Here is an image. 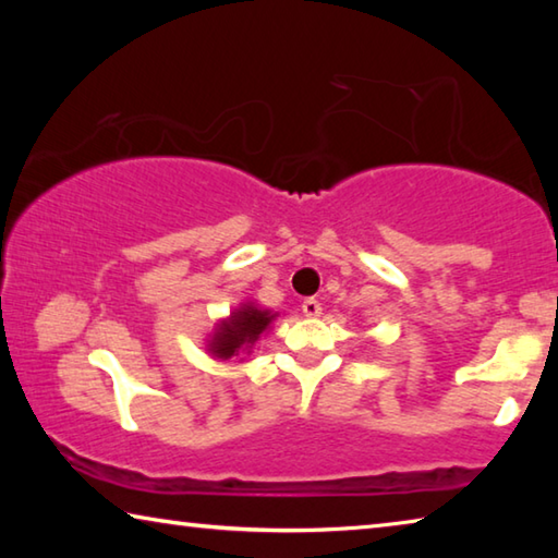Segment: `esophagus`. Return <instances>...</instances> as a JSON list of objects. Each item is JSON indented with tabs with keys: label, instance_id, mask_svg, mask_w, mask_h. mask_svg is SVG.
Wrapping results in <instances>:
<instances>
[{
	"label": "esophagus",
	"instance_id": "1",
	"mask_svg": "<svg viewBox=\"0 0 558 558\" xmlns=\"http://www.w3.org/2000/svg\"><path fill=\"white\" fill-rule=\"evenodd\" d=\"M302 313H305L307 317H319L323 315V305H319V300L307 298L305 302H302Z\"/></svg>",
	"mask_w": 558,
	"mask_h": 558
}]
</instances>
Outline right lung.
<instances>
[{"label":"right lung","instance_id":"obj_1","mask_svg":"<svg viewBox=\"0 0 558 558\" xmlns=\"http://www.w3.org/2000/svg\"><path fill=\"white\" fill-rule=\"evenodd\" d=\"M272 317L276 315L263 313V310L253 305H243L241 310H235L229 323H223L216 329L209 344L211 352L221 359H229L239 352V349L251 347L258 339V335H263V329L270 325Z\"/></svg>","mask_w":558,"mask_h":558}]
</instances>
